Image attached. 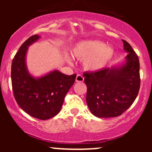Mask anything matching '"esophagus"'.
<instances>
[{"label":"esophagus","instance_id":"obj_1","mask_svg":"<svg viewBox=\"0 0 152 152\" xmlns=\"http://www.w3.org/2000/svg\"><path fill=\"white\" fill-rule=\"evenodd\" d=\"M83 81H84V78H83L81 75L78 74L77 76H76V82H83Z\"/></svg>","mask_w":152,"mask_h":152}]
</instances>
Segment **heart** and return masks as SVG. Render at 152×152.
Segmentation results:
<instances>
[{
	"label": "heart",
	"instance_id": "b5f03b06",
	"mask_svg": "<svg viewBox=\"0 0 152 152\" xmlns=\"http://www.w3.org/2000/svg\"><path fill=\"white\" fill-rule=\"evenodd\" d=\"M114 49L105 46L102 41L88 40L78 43L72 50V56L83 60L84 69L88 71H98L105 67L114 56Z\"/></svg>",
	"mask_w": 152,
	"mask_h": 152
}]
</instances>
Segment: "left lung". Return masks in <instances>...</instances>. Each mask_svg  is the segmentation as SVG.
<instances>
[{
    "label": "left lung",
    "instance_id": "8db88e82",
    "mask_svg": "<svg viewBox=\"0 0 152 152\" xmlns=\"http://www.w3.org/2000/svg\"><path fill=\"white\" fill-rule=\"evenodd\" d=\"M128 54L126 63L116 68H104L83 74L87 86L86 103L99 118L116 117L132 106L140 88L139 57L127 41L122 40Z\"/></svg>",
    "mask_w": 152,
    "mask_h": 152
}]
</instances>
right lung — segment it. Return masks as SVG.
I'll list each match as a JSON object with an SVG mask.
<instances>
[{
	"mask_svg": "<svg viewBox=\"0 0 152 152\" xmlns=\"http://www.w3.org/2000/svg\"><path fill=\"white\" fill-rule=\"evenodd\" d=\"M39 38L31 36L20 47L12 61L11 82L18 106L33 117L46 120L60 112L76 74L67 76L55 70L38 78L31 76L26 66V54L28 47Z\"/></svg>",
	"mask_w": 152,
	"mask_h": 152,
	"instance_id": "right-lung-1",
	"label": "right lung"
}]
</instances>
